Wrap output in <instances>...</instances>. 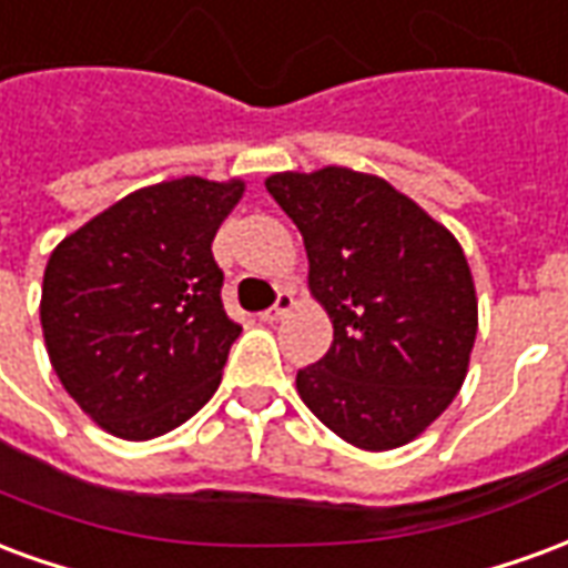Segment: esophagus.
<instances>
[{
  "label": "esophagus",
  "mask_w": 568,
  "mask_h": 568,
  "mask_svg": "<svg viewBox=\"0 0 568 568\" xmlns=\"http://www.w3.org/2000/svg\"><path fill=\"white\" fill-rule=\"evenodd\" d=\"M292 307H295V297H292V292H280V297H276V304H273L271 310H264V313H261V322H267V325H273V322L283 320L285 313H292Z\"/></svg>",
  "instance_id": "1"
}]
</instances>
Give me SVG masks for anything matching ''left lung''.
Returning <instances> with one entry per match:
<instances>
[{
  "label": "left lung",
  "mask_w": 568,
  "mask_h": 568,
  "mask_svg": "<svg viewBox=\"0 0 568 568\" xmlns=\"http://www.w3.org/2000/svg\"><path fill=\"white\" fill-rule=\"evenodd\" d=\"M307 248L310 295L334 325L297 395L358 450L419 438L463 389L477 295L459 240L386 179L349 166L273 173Z\"/></svg>",
  "instance_id": "obj_1"
}]
</instances>
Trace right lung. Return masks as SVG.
<instances>
[{"mask_svg":"<svg viewBox=\"0 0 568 568\" xmlns=\"http://www.w3.org/2000/svg\"><path fill=\"white\" fill-rule=\"evenodd\" d=\"M243 191V179L203 175L140 187L51 252L39 304L48 358L109 435H166L219 389L243 328L222 307L212 240Z\"/></svg>","mask_w":568,"mask_h":568,"instance_id":"add662e5","label":"right lung"}]
</instances>
